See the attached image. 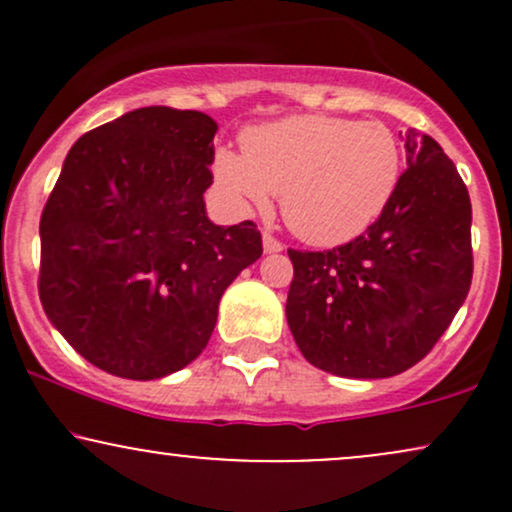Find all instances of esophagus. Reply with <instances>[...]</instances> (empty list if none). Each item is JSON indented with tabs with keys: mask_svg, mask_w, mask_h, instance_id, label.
<instances>
[{
	"mask_svg": "<svg viewBox=\"0 0 512 512\" xmlns=\"http://www.w3.org/2000/svg\"><path fill=\"white\" fill-rule=\"evenodd\" d=\"M262 250L267 252V255H274V252H281L284 250V245L279 243L274 236H269V233H264L262 236Z\"/></svg>",
	"mask_w": 512,
	"mask_h": 512,
	"instance_id": "obj_1",
	"label": "esophagus"
}]
</instances>
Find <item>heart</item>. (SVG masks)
Listing matches in <instances>:
<instances>
[{"label": "heart", "instance_id": "b5f03b06", "mask_svg": "<svg viewBox=\"0 0 512 512\" xmlns=\"http://www.w3.org/2000/svg\"><path fill=\"white\" fill-rule=\"evenodd\" d=\"M214 180L240 214L281 195L293 236L337 248L380 219L402 180V146L383 122L291 115L243 134V154L216 149Z\"/></svg>", "mask_w": 512, "mask_h": 512}]
</instances>
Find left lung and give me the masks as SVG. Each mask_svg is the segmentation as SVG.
I'll use <instances>...</instances> for the list:
<instances>
[{
  "mask_svg": "<svg viewBox=\"0 0 512 512\" xmlns=\"http://www.w3.org/2000/svg\"><path fill=\"white\" fill-rule=\"evenodd\" d=\"M407 170L366 233L289 250L286 320L305 361L342 378H392L450 327L472 284V204L436 139L409 129Z\"/></svg>",
  "mask_w": 512,
  "mask_h": 512,
  "instance_id": "1",
  "label": "left lung"
}]
</instances>
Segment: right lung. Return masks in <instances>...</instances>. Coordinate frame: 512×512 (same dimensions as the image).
Instances as JSON below:
<instances>
[{"mask_svg": "<svg viewBox=\"0 0 512 512\" xmlns=\"http://www.w3.org/2000/svg\"><path fill=\"white\" fill-rule=\"evenodd\" d=\"M214 117L151 105L69 149L40 216V303L88 363L166 378L202 354L219 301L260 260L252 221L216 226Z\"/></svg>", "mask_w": 512, "mask_h": 512, "instance_id": "right-lung-1", "label": "right lung"}]
</instances>
